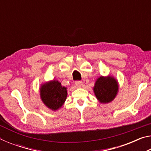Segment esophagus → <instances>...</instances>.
I'll use <instances>...</instances> for the list:
<instances>
[{"label": "esophagus", "mask_w": 151, "mask_h": 151, "mask_svg": "<svg viewBox=\"0 0 151 151\" xmlns=\"http://www.w3.org/2000/svg\"><path fill=\"white\" fill-rule=\"evenodd\" d=\"M75 85L77 88H81L83 86V83L81 81H76L75 83Z\"/></svg>", "instance_id": "34e87169"}]
</instances>
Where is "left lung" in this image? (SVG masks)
Segmentation results:
<instances>
[{
	"mask_svg": "<svg viewBox=\"0 0 151 151\" xmlns=\"http://www.w3.org/2000/svg\"><path fill=\"white\" fill-rule=\"evenodd\" d=\"M119 89V83L114 76H101L96 79L93 87L96 98L101 104H107L115 99Z\"/></svg>",
	"mask_w": 151,
	"mask_h": 151,
	"instance_id": "8db88e82",
	"label": "left lung"
}]
</instances>
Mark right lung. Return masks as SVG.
Here are the masks:
<instances>
[{
  "instance_id": "add662e5",
  "label": "right lung",
  "mask_w": 151,
  "mask_h": 151,
  "mask_svg": "<svg viewBox=\"0 0 151 151\" xmlns=\"http://www.w3.org/2000/svg\"><path fill=\"white\" fill-rule=\"evenodd\" d=\"M40 97L43 104L56 111L63 106L67 98V87L63 86L58 80H51L40 85Z\"/></svg>"
}]
</instances>
